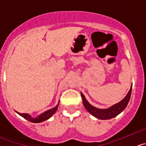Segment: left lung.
I'll use <instances>...</instances> for the list:
<instances>
[{
  "mask_svg": "<svg viewBox=\"0 0 146 146\" xmlns=\"http://www.w3.org/2000/svg\"><path fill=\"white\" fill-rule=\"evenodd\" d=\"M131 91H132V86H131V89L128 91V94L126 95L125 98L121 100L119 103H116V104L113 105V106L110 107L109 108L107 109H100L94 107L92 105L88 102L85 98L84 95L81 93V97L83 99V103L84 105L85 108H86L88 111L90 113L91 115L96 118H98V119L101 120H107V119H111V118H114V117L117 116L118 114L121 113L124 109L126 108L127 105H128V102H129L130 98H131Z\"/></svg>",
  "mask_w": 146,
  "mask_h": 146,
  "instance_id": "left-lung-1",
  "label": "left lung"
}]
</instances>
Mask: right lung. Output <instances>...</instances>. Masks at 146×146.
Masks as SVG:
<instances>
[{
  "instance_id": "add662e5",
  "label": "right lung",
  "mask_w": 146,
  "mask_h": 146,
  "mask_svg": "<svg viewBox=\"0 0 146 146\" xmlns=\"http://www.w3.org/2000/svg\"><path fill=\"white\" fill-rule=\"evenodd\" d=\"M58 105L59 103L55 108H53L52 109H50V110L46 111V112L40 114V115L37 116L36 118H33V117H31V115H30L28 113H18L17 112V111H15V112H16L18 114H19V115H21V116H22L23 118H25V119L28 120V121H31V122L32 123H37L43 122V121H46V120L49 119V118H50V117H51L55 113H56V111H57Z\"/></svg>"
}]
</instances>
